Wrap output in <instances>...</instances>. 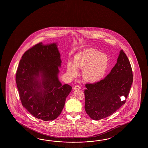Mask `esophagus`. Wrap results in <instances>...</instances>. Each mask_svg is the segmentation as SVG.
Returning a JSON list of instances; mask_svg holds the SVG:
<instances>
[{
  "label": "esophagus",
  "mask_w": 148,
  "mask_h": 148,
  "mask_svg": "<svg viewBox=\"0 0 148 148\" xmlns=\"http://www.w3.org/2000/svg\"><path fill=\"white\" fill-rule=\"evenodd\" d=\"M73 89H75V90H79V89H81V87L80 86H79V85H76V86L74 87Z\"/></svg>",
  "instance_id": "esophagus-1"
}]
</instances>
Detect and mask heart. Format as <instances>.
<instances>
[{"instance_id":"b5f03b06","label":"heart","mask_w":148,"mask_h":148,"mask_svg":"<svg viewBox=\"0 0 148 148\" xmlns=\"http://www.w3.org/2000/svg\"><path fill=\"white\" fill-rule=\"evenodd\" d=\"M109 63L107 54L99 51L89 49L82 51L74 57L73 61L66 63V71L71 77L78 73V68L83 69L82 77L91 82H99L105 75Z\"/></svg>"}]
</instances>
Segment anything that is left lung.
I'll return each instance as SVG.
<instances>
[{
    "label": "left lung",
    "mask_w": 148,
    "mask_h": 148,
    "mask_svg": "<svg viewBox=\"0 0 148 148\" xmlns=\"http://www.w3.org/2000/svg\"><path fill=\"white\" fill-rule=\"evenodd\" d=\"M132 82L131 64L122 50L116 64L104 79L86 85L85 108L87 114L94 120L112 115L125 103Z\"/></svg>",
    "instance_id": "1"
}]
</instances>
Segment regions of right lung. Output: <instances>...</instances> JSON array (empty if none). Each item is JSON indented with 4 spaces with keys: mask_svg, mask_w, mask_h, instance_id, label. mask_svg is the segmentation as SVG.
Listing matches in <instances>:
<instances>
[{
    "mask_svg": "<svg viewBox=\"0 0 148 148\" xmlns=\"http://www.w3.org/2000/svg\"><path fill=\"white\" fill-rule=\"evenodd\" d=\"M57 43L41 42L26 51L19 61L16 82L23 107L44 121L60 115L72 87L58 78L61 65Z\"/></svg>",
    "mask_w": 148,
    "mask_h": 148,
    "instance_id": "right-lung-1",
    "label": "right lung"
}]
</instances>
